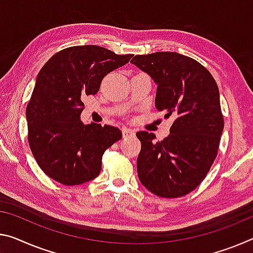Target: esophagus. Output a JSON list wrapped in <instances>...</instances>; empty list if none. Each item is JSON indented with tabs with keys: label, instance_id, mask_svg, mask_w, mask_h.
Segmentation results:
<instances>
[{
	"label": "esophagus",
	"instance_id": "obj_1",
	"mask_svg": "<svg viewBox=\"0 0 253 253\" xmlns=\"http://www.w3.org/2000/svg\"><path fill=\"white\" fill-rule=\"evenodd\" d=\"M135 133L134 130L129 129V128H123V136L124 137H130V136H134Z\"/></svg>",
	"mask_w": 253,
	"mask_h": 253
}]
</instances>
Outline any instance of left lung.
<instances>
[{"mask_svg": "<svg viewBox=\"0 0 253 253\" xmlns=\"http://www.w3.org/2000/svg\"><path fill=\"white\" fill-rule=\"evenodd\" d=\"M130 63L158 84L156 109L175 118L161 142L153 133L136 134L139 181L160 197H182L202 183L217 155L224 128L218 86L206 67L173 51L136 55Z\"/></svg>", "mask_w": 253, "mask_h": 253, "instance_id": "1", "label": "left lung"}]
</instances>
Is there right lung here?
<instances>
[{
	"instance_id": "1",
	"label": "right lung",
	"mask_w": 253,
	"mask_h": 253,
	"mask_svg": "<svg viewBox=\"0 0 253 253\" xmlns=\"http://www.w3.org/2000/svg\"><path fill=\"white\" fill-rule=\"evenodd\" d=\"M131 56L95 45L73 46L56 53L40 70L26 116L30 150L48 177L65 186L98 177L103 153L123 134L114 126L84 125L82 100L97 93L102 79Z\"/></svg>"
}]
</instances>
